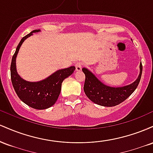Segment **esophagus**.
<instances>
[{
    "label": "esophagus",
    "instance_id": "1",
    "mask_svg": "<svg viewBox=\"0 0 153 153\" xmlns=\"http://www.w3.org/2000/svg\"><path fill=\"white\" fill-rule=\"evenodd\" d=\"M82 64L81 62H77L76 64H75V69H76L77 71H80L82 70Z\"/></svg>",
    "mask_w": 153,
    "mask_h": 153
}]
</instances>
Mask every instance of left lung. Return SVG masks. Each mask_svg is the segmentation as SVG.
Returning a JSON list of instances; mask_svg holds the SVG:
<instances>
[{"instance_id": "left-lung-1", "label": "left lung", "mask_w": 153, "mask_h": 153, "mask_svg": "<svg viewBox=\"0 0 153 153\" xmlns=\"http://www.w3.org/2000/svg\"><path fill=\"white\" fill-rule=\"evenodd\" d=\"M140 72L137 79L130 85L124 87H110L102 83L86 68L82 71L85 75L83 90L91 101L103 106H114L129 97L138 86L143 73V65H140Z\"/></svg>"}]
</instances>
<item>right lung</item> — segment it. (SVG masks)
Masks as SVG:
<instances>
[{"instance_id": "right-lung-1", "label": "right lung", "mask_w": 153, "mask_h": 153, "mask_svg": "<svg viewBox=\"0 0 153 153\" xmlns=\"http://www.w3.org/2000/svg\"><path fill=\"white\" fill-rule=\"evenodd\" d=\"M39 29H35L22 39L13 55L10 64V78L17 96L26 105L36 109L48 108L55 103L61 91L63 80L73 74L75 68L71 66L59 70L48 78L39 82H28L18 75L16 68V58L24 40Z\"/></svg>"}]
</instances>
